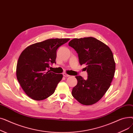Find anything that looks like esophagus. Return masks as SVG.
<instances>
[{
  "mask_svg": "<svg viewBox=\"0 0 133 133\" xmlns=\"http://www.w3.org/2000/svg\"><path fill=\"white\" fill-rule=\"evenodd\" d=\"M63 76H65V77H69V76H70V75L66 73H63Z\"/></svg>",
  "mask_w": 133,
  "mask_h": 133,
  "instance_id": "1",
  "label": "esophagus"
}]
</instances>
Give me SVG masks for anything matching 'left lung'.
<instances>
[{"mask_svg":"<svg viewBox=\"0 0 133 133\" xmlns=\"http://www.w3.org/2000/svg\"><path fill=\"white\" fill-rule=\"evenodd\" d=\"M68 45L78 54L79 63L85 65L87 79L76 76L78 80L72 89L74 98L84 105L99 101L110 86L114 76L115 63L109 47L93 37L73 39Z\"/></svg>","mask_w":133,"mask_h":133,"instance_id":"obj_1","label":"left lung"}]
</instances>
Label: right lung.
<instances>
[{
	"instance_id": "obj_1",
	"label": "right lung",
	"mask_w": 133,
	"mask_h": 133,
	"mask_svg": "<svg viewBox=\"0 0 133 133\" xmlns=\"http://www.w3.org/2000/svg\"><path fill=\"white\" fill-rule=\"evenodd\" d=\"M69 39H50L31 45L21 53L18 60L17 78L25 93L35 100L52 95L63 76L48 69L56 64L58 48Z\"/></svg>"
}]
</instances>
